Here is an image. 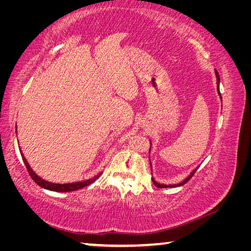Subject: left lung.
I'll list each match as a JSON object with an SVG mask.
<instances>
[{
  "label": "left lung",
  "instance_id": "1",
  "mask_svg": "<svg viewBox=\"0 0 251 251\" xmlns=\"http://www.w3.org/2000/svg\"><path fill=\"white\" fill-rule=\"evenodd\" d=\"M216 76H217V90H218V93H219V95H220V92H219V80H220V78H219V74H218V72H217V71H216ZM196 171H197V169H195V171H194L192 174H190V176H189L188 178H186V179H185L184 181L180 182V184H177V185H168V186H167V185H160V184H158V182H156L154 179H152V182H154L155 186L158 187V188H168V187H169V188H172V187L182 186V185H185L186 182L188 181V180L190 179V178H192V177L194 176V174L196 173Z\"/></svg>",
  "mask_w": 251,
  "mask_h": 251
}]
</instances>
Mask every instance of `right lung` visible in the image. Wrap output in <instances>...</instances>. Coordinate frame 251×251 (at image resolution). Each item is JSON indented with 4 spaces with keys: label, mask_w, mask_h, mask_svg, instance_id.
Listing matches in <instances>:
<instances>
[{
    "label": "right lung",
    "mask_w": 251,
    "mask_h": 251,
    "mask_svg": "<svg viewBox=\"0 0 251 251\" xmlns=\"http://www.w3.org/2000/svg\"><path fill=\"white\" fill-rule=\"evenodd\" d=\"M22 158L23 161L25 164V167H26L27 172L29 174V176L32 177V179L36 182L37 185H40L41 187H43L45 189H50V190H54V192H61V193H64V192H74V190H77L80 188H84V187H86L88 185H91L92 182H94L96 180V178H99L100 176H96L95 178H92V179H88V180H85V181H80V182H74V184H63V185H59V184H52V182H49V181H45L40 178L39 176L36 175L35 173H34L31 167H29L28 163L25 159V157L22 154Z\"/></svg>",
    "instance_id": "right-lung-1"
}]
</instances>
